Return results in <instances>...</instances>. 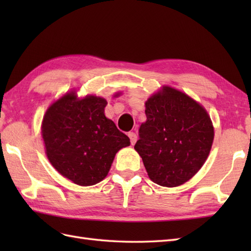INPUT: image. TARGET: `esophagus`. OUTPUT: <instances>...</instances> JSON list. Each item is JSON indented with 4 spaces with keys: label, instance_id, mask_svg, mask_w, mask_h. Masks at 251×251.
<instances>
[{
    "label": "esophagus",
    "instance_id": "34e87169",
    "mask_svg": "<svg viewBox=\"0 0 251 251\" xmlns=\"http://www.w3.org/2000/svg\"><path fill=\"white\" fill-rule=\"evenodd\" d=\"M128 137H129V139H130L131 146H134L135 143H136V141H137V135L135 134V132L130 131V132H128Z\"/></svg>",
    "mask_w": 251,
    "mask_h": 251
}]
</instances>
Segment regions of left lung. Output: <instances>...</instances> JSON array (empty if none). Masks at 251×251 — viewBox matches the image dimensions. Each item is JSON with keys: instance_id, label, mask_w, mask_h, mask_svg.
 <instances>
[{"instance_id": "8db88e82", "label": "left lung", "mask_w": 251, "mask_h": 251, "mask_svg": "<svg viewBox=\"0 0 251 251\" xmlns=\"http://www.w3.org/2000/svg\"><path fill=\"white\" fill-rule=\"evenodd\" d=\"M146 115L135 150L149 177L167 188L183 184L210 152L214 127L209 115L188 95L168 86L148 99Z\"/></svg>"}]
</instances>
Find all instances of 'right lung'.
Segmentation results:
<instances>
[{"label":"right lung","instance_id":"add662e5","mask_svg":"<svg viewBox=\"0 0 251 251\" xmlns=\"http://www.w3.org/2000/svg\"><path fill=\"white\" fill-rule=\"evenodd\" d=\"M106 101L70 93L52 103L42 123L46 155L58 173L78 185H94L108 175L116 152L129 138L104 115Z\"/></svg>","mask_w":251,"mask_h":251}]
</instances>
